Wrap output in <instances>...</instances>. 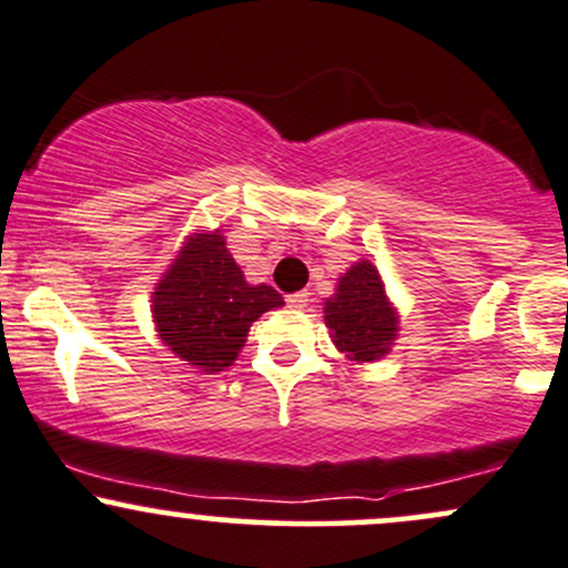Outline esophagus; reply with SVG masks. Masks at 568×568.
I'll use <instances>...</instances> for the list:
<instances>
[{"mask_svg": "<svg viewBox=\"0 0 568 568\" xmlns=\"http://www.w3.org/2000/svg\"><path fill=\"white\" fill-rule=\"evenodd\" d=\"M285 302H288L291 306H296V310H302V306H306V302H310V293H304V291L288 293V296H285Z\"/></svg>", "mask_w": 568, "mask_h": 568, "instance_id": "obj_1", "label": "esophagus"}]
</instances>
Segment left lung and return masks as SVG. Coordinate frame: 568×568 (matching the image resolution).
<instances>
[{
  "mask_svg": "<svg viewBox=\"0 0 568 568\" xmlns=\"http://www.w3.org/2000/svg\"><path fill=\"white\" fill-rule=\"evenodd\" d=\"M325 323L334 344L349 361L371 363L387 355L397 317L384 296L382 277L374 264H355L338 280L336 296L325 302Z\"/></svg>",
  "mask_w": 568,
  "mask_h": 568,
  "instance_id": "left-lung-1",
  "label": "left lung"
}]
</instances>
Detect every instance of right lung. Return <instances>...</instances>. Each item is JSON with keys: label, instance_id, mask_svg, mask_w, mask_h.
<instances>
[{"label": "right lung", "instance_id": "obj_1", "mask_svg": "<svg viewBox=\"0 0 568 568\" xmlns=\"http://www.w3.org/2000/svg\"><path fill=\"white\" fill-rule=\"evenodd\" d=\"M160 338L189 366L216 374L243 349L247 328L283 306L272 285L245 283L219 232L194 234L152 298Z\"/></svg>", "mask_w": 568, "mask_h": 568}]
</instances>
